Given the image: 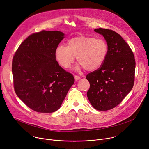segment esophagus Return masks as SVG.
<instances>
[{
  "label": "esophagus",
  "instance_id": "1",
  "mask_svg": "<svg viewBox=\"0 0 149 149\" xmlns=\"http://www.w3.org/2000/svg\"><path fill=\"white\" fill-rule=\"evenodd\" d=\"M74 79H75V81H79V80L81 79V77L80 76H77V75H74Z\"/></svg>",
  "mask_w": 149,
  "mask_h": 149
}]
</instances>
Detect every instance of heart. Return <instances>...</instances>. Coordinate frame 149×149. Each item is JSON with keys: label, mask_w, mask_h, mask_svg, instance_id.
<instances>
[{"label": "heart", "mask_w": 149, "mask_h": 149, "mask_svg": "<svg viewBox=\"0 0 149 149\" xmlns=\"http://www.w3.org/2000/svg\"><path fill=\"white\" fill-rule=\"evenodd\" d=\"M108 54V45L102 39L81 36L72 38L67 47L58 45L55 50V59L64 69L69 68L75 60L78 62L75 69L85 68L95 71L105 61Z\"/></svg>", "instance_id": "b5f03b06"}]
</instances>
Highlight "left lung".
I'll use <instances>...</instances> for the list:
<instances>
[{"label":"left lung","instance_id":"1","mask_svg":"<svg viewBox=\"0 0 149 149\" xmlns=\"http://www.w3.org/2000/svg\"><path fill=\"white\" fill-rule=\"evenodd\" d=\"M108 45L102 65L86 76L90 84L87 97L93 107L106 111L120 104L133 88L135 61L133 52L120 35L111 30L95 29Z\"/></svg>","mask_w":149,"mask_h":149}]
</instances>
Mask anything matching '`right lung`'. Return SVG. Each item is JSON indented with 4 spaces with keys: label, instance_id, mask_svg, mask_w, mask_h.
Returning a JSON list of instances; mask_svg holds the SVG:
<instances>
[{
    "label": "right lung",
    "instance_id": "1",
    "mask_svg": "<svg viewBox=\"0 0 149 149\" xmlns=\"http://www.w3.org/2000/svg\"><path fill=\"white\" fill-rule=\"evenodd\" d=\"M59 31L42 30L21 43L13 60L15 93L31 110L52 113L58 110L74 82L55 60V50L64 38Z\"/></svg>",
    "mask_w": 149,
    "mask_h": 149
}]
</instances>
